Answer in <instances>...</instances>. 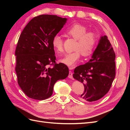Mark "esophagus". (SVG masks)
<instances>
[{"mask_svg":"<svg viewBox=\"0 0 130 130\" xmlns=\"http://www.w3.org/2000/svg\"><path fill=\"white\" fill-rule=\"evenodd\" d=\"M68 77L70 78H73V73L71 71H69V73L68 74Z\"/></svg>","mask_w":130,"mask_h":130,"instance_id":"34e87169","label":"esophagus"}]
</instances>
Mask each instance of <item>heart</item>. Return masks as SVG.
<instances>
[{
	"label": "heart",
	"mask_w": 130,
	"mask_h": 130,
	"mask_svg": "<svg viewBox=\"0 0 130 130\" xmlns=\"http://www.w3.org/2000/svg\"><path fill=\"white\" fill-rule=\"evenodd\" d=\"M87 29L80 24H75L66 30V33L69 36L76 40L73 50L74 52L66 54L60 61L73 68L80 60L81 54L84 57L92 55L97 42V36L93 31H87ZM52 44L57 53L63 50V41L60 36L55 35L52 40Z\"/></svg>",
	"instance_id": "heart-1"
}]
</instances>
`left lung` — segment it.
<instances>
[{
  "label": "left lung",
  "instance_id": "8db88e82",
  "mask_svg": "<svg viewBox=\"0 0 130 130\" xmlns=\"http://www.w3.org/2000/svg\"><path fill=\"white\" fill-rule=\"evenodd\" d=\"M116 54L106 36H102L92 58L74 69L73 77L83 83L85 89L79 99L93 102L108 93L116 76Z\"/></svg>",
  "mask_w": 130,
  "mask_h": 130
}]
</instances>
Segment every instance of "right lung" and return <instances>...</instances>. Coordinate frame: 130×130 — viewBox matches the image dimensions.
<instances>
[{
    "mask_svg": "<svg viewBox=\"0 0 130 130\" xmlns=\"http://www.w3.org/2000/svg\"><path fill=\"white\" fill-rule=\"evenodd\" d=\"M67 19L41 14L27 23L19 36L15 51V72L19 86L31 99L43 100L52 95L54 86L69 74L68 67L56 63L53 37Z\"/></svg>",
    "mask_w": 130,
    "mask_h": 130,
    "instance_id": "1",
    "label": "right lung"
}]
</instances>
